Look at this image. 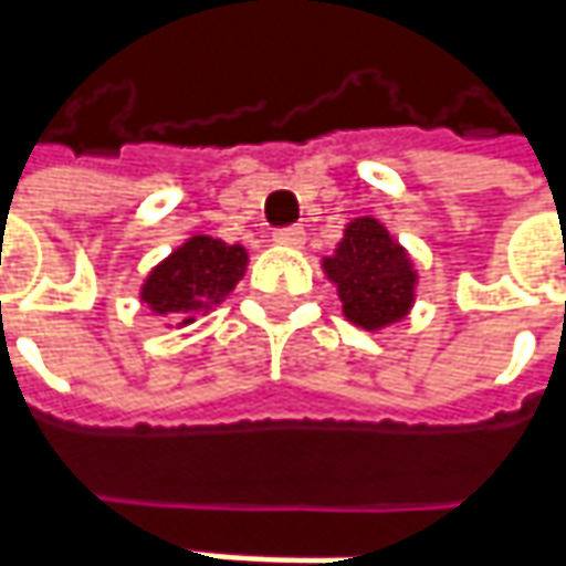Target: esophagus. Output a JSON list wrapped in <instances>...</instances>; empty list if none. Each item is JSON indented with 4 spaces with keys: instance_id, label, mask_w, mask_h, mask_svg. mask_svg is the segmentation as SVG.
I'll return each mask as SVG.
<instances>
[{
    "instance_id": "34e87169",
    "label": "esophagus",
    "mask_w": 566,
    "mask_h": 566,
    "mask_svg": "<svg viewBox=\"0 0 566 566\" xmlns=\"http://www.w3.org/2000/svg\"><path fill=\"white\" fill-rule=\"evenodd\" d=\"M272 241H275V244H284V247H301L303 241H306V231H303L301 224L275 228V231H272Z\"/></svg>"
}]
</instances>
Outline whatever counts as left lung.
<instances>
[{
	"mask_svg": "<svg viewBox=\"0 0 566 566\" xmlns=\"http://www.w3.org/2000/svg\"><path fill=\"white\" fill-rule=\"evenodd\" d=\"M325 272L338 284L344 316L369 332L407 316L413 303V265L376 219L344 228V241L325 260Z\"/></svg>",
	"mask_w": 566,
	"mask_h": 566,
	"instance_id": "left-lung-1",
	"label": "left lung"
}]
</instances>
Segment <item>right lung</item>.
Listing matches in <instances>:
<instances>
[{"mask_svg":"<svg viewBox=\"0 0 566 566\" xmlns=\"http://www.w3.org/2000/svg\"><path fill=\"white\" fill-rule=\"evenodd\" d=\"M244 269V247L197 234L185 247H178L166 263H159L149 272L140 297L153 313L181 319L200 306L222 301L224 294L234 291V284L241 282Z\"/></svg>","mask_w":566,"mask_h":566,"instance_id":"1","label":"right lung"}]
</instances>
